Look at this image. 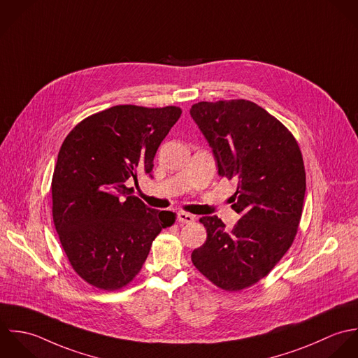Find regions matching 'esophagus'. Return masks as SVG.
Returning a JSON list of instances; mask_svg holds the SVG:
<instances>
[{
	"mask_svg": "<svg viewBox=\"0 0 358 358\" xmlns=\"http://www.w3.org/2000/svg\"><path fill=\"white\" fill-rule=\"evenodd\" d=\"M178 221L180 222H185V224H189V222H194L195 221V215H189V213H185V212H180L178 215Z\"/></svg>",
	"mask_w": 358,
	"mask_h": 358,
	"instance_id": "34e87169",
	"label": "esophagus"
}]
</instances>
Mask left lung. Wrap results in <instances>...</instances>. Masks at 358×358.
Masks as SVG:
<instances>
[{
    "mask_svg": "<svg viewBox=\"0 0 358 358\" xmlns=\"http://www.w3.org/2000/svg\"><path fill=\"white\" fill-rule=\"evenodd\" d=\"M189 113L218 176L238 181L232 209L241 215L232 229L217 215L202 217L208 239L191 259L215 285L241 290L264 278L294 239L306 192L301 152L285 126L250 101L198 102Z\"/></svg>",
    "mask_w": 358,
    "mask_h": 358,
    "instance_id": "obj_1",
    "label": "left lung"
}]
</instances>
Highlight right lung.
<instances>
[{
	"mask_svg": "<svg viewBox=\"0 0 358 358\" xmlns=\"http://www.w3.org/2000/svg\"><path fill=\"white\" fill-rule=\"evenodd\" d=\"M181 116L177 106L117 105L78 123L61 146L52 177V215L73 270L115 290L143 268L153 239L174 215L130 196L127 180L152 177L159 145Z\"/></svg>",
	"mask_w": 358,
	"mask_h": 358,
	"instance_id": "1",
	"label": "right lung"
}]
</instances>
